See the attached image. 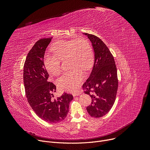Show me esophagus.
I'll return each instance as SVG.
<instances>
[{"mask_svg": "<svg viewBox=\"0 0 150 150\" xmlns=\"http://www.w3.org/2000/svg\"><path fill=\"white\" fill-rule=\"evenodd\" d=\"M80 92H76V93H73V96L74 97H76V96H78L79 95H80Z\"/></svg>", "mask_w": 150, "mask_h": 150, "instance_id": "esophagus-1", "label": "esophagus"}]
</instances>
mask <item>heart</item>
<instances>
[{
	"label": "heart",
	"instance_id": "heart-1",
	"mask_svg": "<svg viewBox=\"0 0 150 150\" xmlns=\"http://www.w3.org/2000/svg\"><path fill=\"white\" fill-rule=\"evenodd\" d=\"M54 54H45L44 62L46 69L54 75L61 72L60 59L68 58L69 66L71 68L64 72L57 81L59 88L72 92L77 90L83 80V70L89 69L92 64L93 55L91 46L84 39L61 41L52 46Z\"/></svg>",
	"mask_w": 150,
	"mask_h": 150
}]
</instances>
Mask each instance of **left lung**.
Wrapping results in <instances>:
<instances>
[{"label":"left lung","mask_w":150,"mask_h":150,"mask_svg":"<svg viewBox=\"0 0 150 150\" xmlns=\"http://www.w3.org/2000/svg\"><path fill=\"white\" fill-rule=\"evenodd\" d=\"M92 43L94 62L88 79L83 85L92 102L86 108L89 114L99 118L106 115L115 100L118 89L117 70L112 54L108 47L95 35L83 33Z\"/></svg>","instance_id":"obj_1"}]
</instances>
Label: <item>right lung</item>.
I'll return each instance as SVG.
<instances>
[{"instance_id":"add662e5","label":"right lung","mask_w":150,"mask_h":150,"mask_svg":"<svg viewBox=\"0 0 150 150\" xmlns=\"http://www.w3.org/2000/svg\"><path fill=\"white\" fill-rule=\"evenodd\" d=\"M52 38L38 41L28 52L23 66V84L28 103L35 114L46 122L59 123L69 112L72 95L64 93L54 98L56 86L49 82V74L45 69L44 54Z\"/></svg>"}]
</instances>
